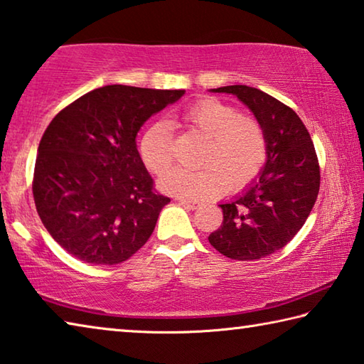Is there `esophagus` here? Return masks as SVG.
<instances>
[{"instance_id": "esophagus-1", "label": "esophagus", "mask_w": 364, "mask_h": 364, "mask_svg": "<svg viewBox=\"0 0 364 364\" xmlns=\"http://www.w3.org/2000/svg\"><path fill=\"white\" fill-rule=\"evenodd\" d=\"M178 205H182L183 208L190 209V211H195V209H198L201 206L200 201H190V200H177Z\"/></svg>"}]
</instances>
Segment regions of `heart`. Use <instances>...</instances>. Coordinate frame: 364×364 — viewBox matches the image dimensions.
<instances>
[{
  "instance_id": "b5f03b06",
  "label": "heart",
  "mask_w": 364,
  "mask_h": 364,
  "mask_svg": "<svg viewBox=\"0 0 364 364\" xmlns=\"http://www.w3.org/2000/svg\"><path fill=\"white\" fill-rule=\"evenodd\" d=\"M187 123L208 139L200 171L174 168L159 178L158 187L177 198H209L228 188H240L256 177L267 159V139L257 119L215 99H201L182 113ZM146 169L161 174L172 163L169 126L156 123L145 131L139 145Z\"/></svg>"
}]
</instances>
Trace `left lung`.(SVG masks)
Masks as SVG:
<instances>
[{
	"label": "left lung",
	"instance_id": "8db88e82",
	"mask_svg": "<svg viewBox=\"0 0 364 364\" xmlns=\"http://www.w3.org/2000/svg\"><path fill=\"white\" fill-rule=\"evenodd\" d=\"M209 91L232 94L250 108L265 132L267 159L243 192L220 203L224 222L208 240L225 257L262 259L296 237L315 205V146L297 113L260 89L235 85Z\"/></svg>",
	"mask_w": 364,
	"mask_h": 364
}]
</instances>
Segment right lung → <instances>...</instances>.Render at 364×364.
<instances>
[{
    "label": "right lung",
    "instance_id": "right-lung-1",
    "mask_svg": "<svg viewBox=\"0 0 364 364\" xmlns=\"http://www.w3.org/2000/svg\"><path fill=\"white\" fill-rule=\"evenodd\" d=\"M183 94L104 86L50 121L38 146L33 198L43 225L73 257L121 264L150 238L171 200L153 190L136 137L146 119Z\"/></svg>",
    "mask_w": 364,
    "mask_h": 364
}]
</instances>
